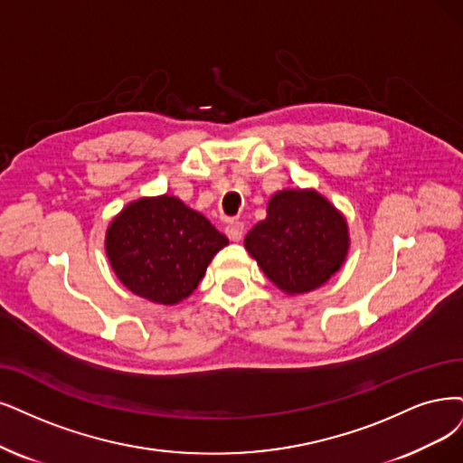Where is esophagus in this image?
I'll return each mask as SVG.
<instances>
[{"label":"esophagus","mask_w":463,"mask_h":463,"mask_svg":"<svg viewBox=\"0 0 463 463\" xmlns=\"http://www.w3.org/2000/svg\"><path fill=\"white\" fill-rule=\"evenodd\" d=\"M225 232L232 242H241L242 236H244V222L242 221H231L227 229H225Z\"/></svg>","instance_id":"obj_1"}]
</instances>
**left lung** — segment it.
<instances>
[{"label":"left lung","instance_id":"left-lung-1","mask_svg":"<svg viewBox=\"0 0 463 463\" xmlns=\"http://www.w3.org/2000/svg\"><path fill=\"white\" fill-rule=\"evenodd\" d=\"M267 279L286 294L326 284L349 251L345 217L313 188H289L270 196L267 217L244 238Z\"/></svg>","mask_w":463,"mask_h":463}]
</instances>
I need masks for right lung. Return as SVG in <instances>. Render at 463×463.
I'll list each match as a JSON object with an SVG mask.
<instances>
[{
	"mask_svg": "<svg viewBox=\"0 0 463 463\" xmlns=\"http://www.w3.org/2000/svg\"><path fill=\"white\" fill-rule=\"evenodd\" d=\"M229 244L202 213L175 196L139 198L107 229L109 261L135 296L175 305L191 296L213 255Z\"/></svg>",
	"mask_w": 463,
	"mask_h": 463,
	"instance_id": "add662e5",
	"label": "right lung"
}]
</instances>
